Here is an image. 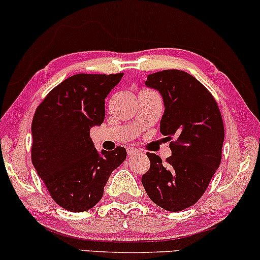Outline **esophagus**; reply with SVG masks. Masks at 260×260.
Here are the masks:
<instances>
[{"label":"esophagus","instance_id":"obj_1","mask_svg":"<svg viewBox=\"0 0 260 260\" xmlns=\"http://www.w3.org/2000/svg\"><path fill=\"white\" fill-rule=\"evenodd\" d=\"M142 151L140 149H136V148H133V147H129L127 148V155H129V157H134V156L136 155H141Z\"/></svg>","mask_w":260,"mask_h":260}]
</instances>
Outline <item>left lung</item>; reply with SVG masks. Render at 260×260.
<instances>
[{"label":"left lung","instance_id":"left-lung-1","mask_svg":"<svg viewBox=\"0 0 260 260\" xmlns=\"http://www.w3.org/2000/svg\"><path fill=\"white\" fill-rule=\"evenodd\" d=\"M148 87L165 103L159 131L172 156L162 162L148 152L150 168L142 183L152 202L169 212L193 206L207 189L221 162L225 130L218 103L198 79L180 70L149 74Z\"/></svg>","mask_w":260,"mask_h":260}]
</instances>
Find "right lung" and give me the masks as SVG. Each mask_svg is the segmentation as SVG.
Segmentation results:
<instances>
[{
  "label": "right lung",
  "mask_w": 260,
  "mask_h": 260,
  "mask_svg": "<svg viewBox=\"0 0 260 260\" xmlns=\"http://www.w3.org/2000/svg\"><path fill=\"white\" fill-rule=\"evenodd\" d=\"M123 73H79L55 86L38 106L31 123V162L53 200L84 212L104 194L110 175L126 150L97 151L90 129L105 118V98Z\"/></svg>",
  "instance_id": "1"
}]
</instances>
